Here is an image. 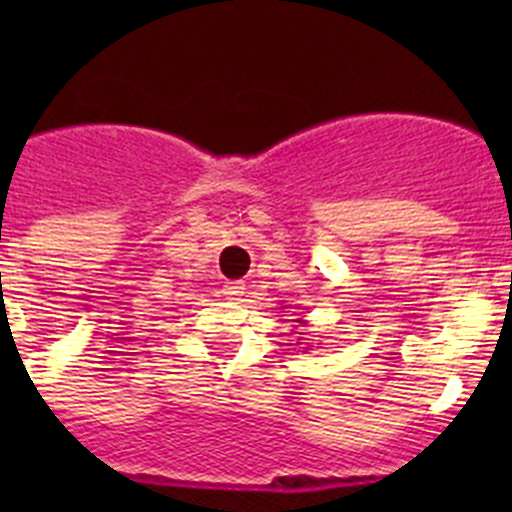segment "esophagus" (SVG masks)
I'll return each mask as SVG.
<instances>
[{"instance_id":"obj_1","label":"esophagus","mask_w":512,"mask_h":512,"mask_svg":"<svg viewBox=\"0 0 512 512\" xmlns=\"http://www.w3.org/2000/svg\"><path fill=\"white\" fill-rule=\"evenodd\" d=\"M245 282H227L223 287V294L227 299H232V302H240L242 297H245Z\"/></svg>"}]
</instances>
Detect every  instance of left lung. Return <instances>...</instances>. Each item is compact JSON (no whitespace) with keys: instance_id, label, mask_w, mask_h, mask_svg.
Masks as SVG:
<instances>
[{"instance_id":"8db88e82","label":"left lung","mask_w":512,"mask_h":512,"mask_svg":"<svg viewBox=\"0 0 512 512\" xmlns=\"http://www.w3.org/2000/svg\"><path fill=\"white\" fill-rule=\"evenodd\" d=\"M294 322H297V324H307V319H294ZM299 334H302V332H299ZM297 344H302V342H297Z\"/></svg>"}]
</instances>
